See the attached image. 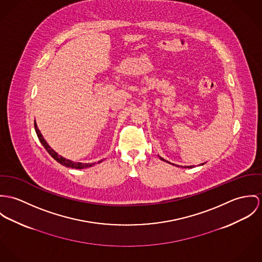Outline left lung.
Segmentation results:
<instances>
[{"label": "left lung", "instance_id": "8db88e82", "mask_svg": "<svg viewBox=\"0 0 262 262\" xmlns=\"http://www.w3.org/2000/svg\"><path fill=\"white\" fill-rule=\"evenodd\" d=\"M162 161H165L163 158H160ZM165 162H167V161H165ZM167 163H169V162H167ZM177 167H179V166H177ZM187 168H192V167H187Z\"/></svg>", "mask_w": 262, "mask_h": 262}]
</instances>
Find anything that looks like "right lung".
Segmentation results:
<instances>
[{
    "mask_svg": "<svg viewBox=\"0 0 262 262\" xmlns=\"http://www.w3.org/2000/svg\"><path fill=\"white\" fill-rule=\"evenodd\" d=\"M34 126H35L36 134H37L38 139H39V141L41 142V144H42L43 146L46 148V150L49 152V155H50L54 160H56V161L58 162L59 164H61V165H63V166H65V167H68V168H72V169H83V168H89V167H91V166H93V165H94V163H93V164L75 163V162H72V161H70V160H67V159H65V158H63V157L59 156L58 154H57L55 150H53V149L49 146V145L46 143V141L44 140V138L42 137L41 133L39 132V129H38V127H37L36 121L34 122ZM101 161H102V160H101ZM101 161H99L98 163H101Z\"/></svg>",
    "mask_w": 262,
    "mask_h": 262,
    "instance_id": "1",
    "label": "right lung"
}]
</instances>
